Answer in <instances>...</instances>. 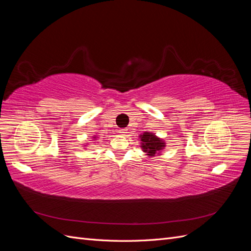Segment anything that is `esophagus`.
<instances>
[{"mask_svg":"<svg viewBox=\"0 0 251 251\" xmlns=\"http://www.w3.org/2000/svg\"><path fill=\"white\" fill-rule=\"evenodd\" d=\"M119 133H120L121 135H126V133H127V130H126V128H121V130L119 131Z\"/></svg>","mask_w":251,"mask_h":251,"instance_id":"obj_1","label":"esophagus"}]
</instances>
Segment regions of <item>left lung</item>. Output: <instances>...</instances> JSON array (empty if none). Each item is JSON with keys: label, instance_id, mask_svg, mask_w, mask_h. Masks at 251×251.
Wrapping results in <instances>:
<instances>
[{"label": "left lung", "instance_id": "1", "mask_svg": "<svg viewBox=\"0 0 251 251\" xmlns=\"http://www.w3.org/2000/svg\"><path fill=\"white\" fill-rule=\"evenodd\" d=\"M142 149L144 151H148L149 156H155L157 151H161L164 147V142L157 138L154 134L146 132L141 135Z\"/></svg>", "mask_w": 251, "mask_h": 251}]
</instances>
